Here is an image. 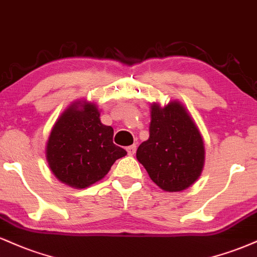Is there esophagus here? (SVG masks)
<instances>
[{"mask_svg":"<svg viewBox=\"0 0 257 257\" xmlns=\"http://www.w3.org/2000/svg\"><path fill=\"white\" fill-rule=\"evenodd\" d=\"M126 150H127L128 155H134V154L136 153V150H137V146H136V144H132V146L126 148Z\"/></svg>","mask_w":257,"mask_h":257,"instance_id":"1","label":"esophagus"}]
</instances>
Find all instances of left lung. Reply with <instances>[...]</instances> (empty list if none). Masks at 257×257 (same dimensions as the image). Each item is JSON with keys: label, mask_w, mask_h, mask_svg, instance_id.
<instances>
[{"label": "left lung", "mask_w": 257, "mask_h": 257, "mask_svg": "<svg viewBox=\"0 0 257 257\" xmlns=\"http://www.w3.org/2000/svg\"><path fill=\"white\" fill-rule=\"evenodd\" d=\"M149 140L137 149V160L150 179L165 191H183L203 170L204 144L189 111L178 101L150 105Z\"/></svg>", "instance_id": "left-lung-1"}]
</instances>
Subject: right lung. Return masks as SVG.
I'll return each instance as SVG.
<instances>
[{"mask_svg":"<svg viewBox=\"0 0 257 257\" xmlns=\"http://www.w3.org/2000/svg\"><path fill=\"white\" fill-rule=\"evenodd\" d=\"M114 131L99 120L93 103L78 101L61 114L51 130L45 155L60 182L84 189L101 180L126 150L113 143Z\"/></svg>","mask_w":257,"mask_h":257,"instance_id":"1","label":"right lung"}]
</instances>
